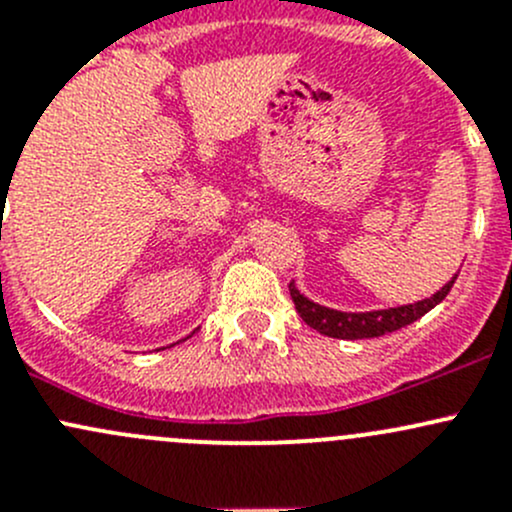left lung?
<instances>
[{"label": "left lung", "instance_id": "obj_1", "mask_svg": "<svg viewBox=\"0 0 512 512\" xmlns=\"http://www.w3.org/2000/svg\"><path fill=\"white\" fill-rule=\"evenodd\" d=\"M456 280H458V272L446 282V285L438 289V292H433L431 297L418 299V302H411V304H399V307L371 309V312H342V309L324 307V304L304 297V294L299 292V287L294 285V280L289 282V294H292V302L294 307H297L299 317H302L309 327L317 329L319 334H324V337L371 339V337H384V334L396 332V329L421 319L423 314L431 312L438 302L446 299V294L451 292L453 282Z\"/></svg>", "mask_w": 512, "mask_h": 512}]
</instances>
